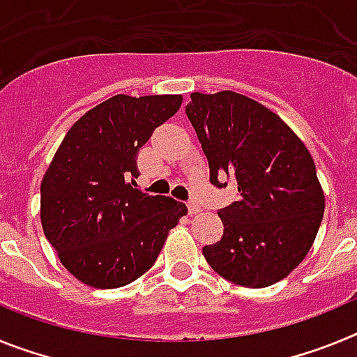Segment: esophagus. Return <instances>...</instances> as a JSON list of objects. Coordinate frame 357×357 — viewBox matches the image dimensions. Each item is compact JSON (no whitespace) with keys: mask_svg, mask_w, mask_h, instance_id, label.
Instances as JSON below:
<instances>
[{"mask_svg":"<svg viewBox=\"0 0 357 357\" xmlns=\"http://www.w3.org/2000/svg\"><path fill=\"white\" fill-rule=\"evenodd\" d=\"M188 213L189 214H198L200 213V206H198V202L189 200L188 202Z\"/></svg>","mask_w":357,"mask_h":357,"instance_id":"34e87169","label":"esophagus"}]
</instances>
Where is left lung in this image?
Here are the masks:
<instances>
[{"mask_svg": "<svg viewBox=\"0 0 357 357\" xmlns=\"http://www.w3.org/2000/svg\"><path fill=\"white\" fill-rule=\"evenodd\" d=\"M185 114L209 162V181L234 178L239 200L218 211L223 236L202 248L218 275L266 288L295 270L320 229L326 197L313 157L275 112L234 91L191 94Z\"/></svg>", "mask_w": 357, "mask_h": 357, "instance_id": "1", "label": "left lung"}]
</instances>
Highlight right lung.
I'll return each instance as SVG.
<instances>
[{
	"instance_id": "1",
	"label": "right lung",
	"mask_w": 357,
	"mask_h": 357,
	"mask_svg": "<svg viewBox=\"0 0 357 357\" xmlns=\"http://www.w3.org/2000/svg\"><path fill=\"white\" fill-rule=\"evenodd\" d=\"M181 103V94L109 98L69 128L44 173V236L84 284H130L153 266L168 232L188 214L182 202L134 188L139 148Z\"/></svg>"
}]
</instances>
